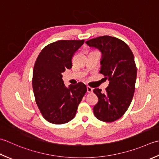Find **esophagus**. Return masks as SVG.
<instances>
[{"mask_svg": "<svg viewBox=\"0 0 159 159\" xmlns=\"http://www.w3.org/2000/svg\"><path fill=\"white\" fill-rule=\"evenodd\" d=\"M86 89H87V92H88V93H91L93 92V89L91 88V87H90V86H88L86 87Z\"/></svg>", "mask_w": 159, "mask_h": 159, "instance_id": "obj_1", "label": "esophagus"}]
</instances>
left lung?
Wrapping results in <instances>:
<instances>
[{
  "label": "left lung",
  "mask_w": 159,
  "mask_h": 159,
  "mask_svg": "<svg viewBox=\"0 0 159 159\" xmlns=\"http://www.w3.org/2000/svg\"><path fill=\"white\" fill-rule=\"evenodd\" d=\"M86 43L101 51L99 73L110 81L104 93L99 89L93 90L98 98L94 115L100 121H115L125 114L133 98L137 73L133 53L124 41L109 35L90 39Z\"/></svg>",
  "instance_id": "8db88e82"
}]
</instances>
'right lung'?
I'll use <instances>...</instances> for the list:
<instances>
[{
	"label": "right lung",
	"mask_w": 159,
	"mask_h": 159,
	"mask_svg": "<svg viewBox=\"0 0 159 159\" xmlns=\"http://www.w3.org/2000/svg\"><path fill=\"white\" fill-rule=\"evenodd\" d=\"M84 43V40L54 42L41 51L35 62L32 86L35 102L43 117L51 124L72 120L87 91L82 82L67 88L61 75L72 68L74 54Z\"/></svg>",
	"instance_id": "right-lung-1"
}]
</instances>
